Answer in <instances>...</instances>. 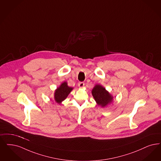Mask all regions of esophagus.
Here are the masks:
<instances>
[{"label":"esophagus","mask_w":161,"mask_h":161,"mask_svg":"<svg viewBox=\"0 0 161 161\" xmlns=\"http://www.w3.org/2000/svg\"><path fill=\"white\" fill-rule=\"evenodd\" d=\"M78 86L80 88H83L84 86V83H83V82H80V83H78Z\"/></svg>","instance_id":"1"}]
</instances>
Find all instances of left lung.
Returning <instances> with one entry per match:
<instances>
[{"instance_id": "left-lung-1", "label": "left lung", "mask_w": 161, "mask_h": 161, "mask_svg": "<svg viewBox=\"0 0 161 161\" xmlns=\"http://www.w3.org/2000/svg\"><path fill=\"white\" fill-rule=\"evenodd\" d=\"M92 94L98 105L104 107L113 101V97L101 85L97 84L92 91Z\"/></svg>"}]
</instances>
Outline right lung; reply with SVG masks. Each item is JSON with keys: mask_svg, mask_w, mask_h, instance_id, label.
I'll return each mask as SVG.
<instances>
[{"mask_svg": "<svg viewBox=\"0 0 161 161\" xmlns=\"http://www.w3.org/2000/svg\"><path fill=\"white\" fill-rule=\"evenodd\" d=\"M73 88L69 87L66 82H64L57 88L54 92V99L58 103H60L68 97Z\"/></svg>", "mask_w": 161, "mask_h": 161, "instance_id": "obj_1", "label": "right lung"}]
</instances>
